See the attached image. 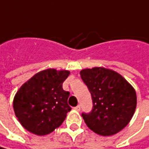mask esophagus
I'll use <instances>...</instances> for the list:
<instances>
[{
	"label": "esophagus",
	"instance_id": "obj_1",
	"mask_svg": "<svg viewBox=\"0 0 149 149\" xmlns=\"http://www.w3.org/2000/svg\"><path fill=\"white\" fill-rule=\"evenodd\" d=\"M75 110H77V111H80V109H81V107H80V105H77V106H76L74 108Z\"/></svg>",
	"mask_w": 149,
	"mask_h": 149
}]
</instances>
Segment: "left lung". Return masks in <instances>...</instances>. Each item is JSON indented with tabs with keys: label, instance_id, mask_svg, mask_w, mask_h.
<instances>
[{
	"label": "left lung",
	"instance_id": "obj_1",
	"mask_svg": "<svg viewBox=\"0 0 149 149\" xmlns=\"http://www.w3.org/2000/svg\"><path fill=\"white\" fill-rule=\"evenodd\" d=\"M80 75L91 93L93 104L90 113L82 114L86 125L99 135L118 133L134 115V88L118 72L104 67L83 69Z\"/></svg>",
	"mask_w": 149,
	"mask_h": 149
}]
</instances>
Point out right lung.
I'll use <instances>...</instances> for the list:
<instances>
[{
  "mask_svg": "<svg viewBox=\"0 0 149 149\" xmlns=\"http://www.w3.org/2000/svg\"><path fill=\"white\" fill-rule=\"evenodd\" d=\"M69 75L67 70L49 68L36 73L21 86L14 97L13 109L27 131L45 136L62 124L72 109L67 104L70 93L62 88Z\"/></svg>",
  "mask_w": 149,
  "mask_h": 149,
  "instance_id": "1",
  "label": "right lung"
}]
</instances>
